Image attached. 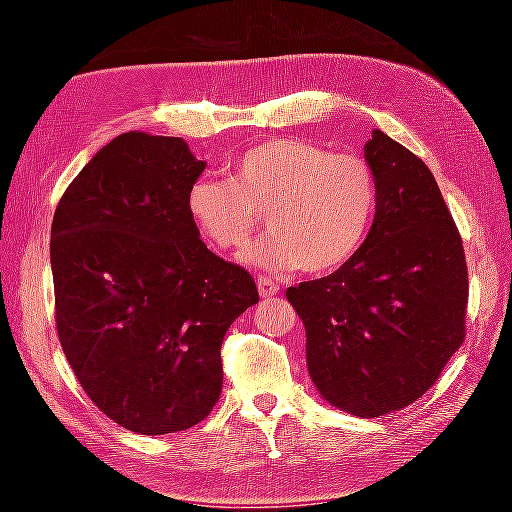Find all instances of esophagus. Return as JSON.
Listing matches in <instances>:
<instances>
[{
	"label": "esophagus",
	"instance_id": "1",
	"mask_svg": "<svg viewBox=\"0 0 512 512\" xmlns=\"http://www.w3.org/2000/svg\"><path fill=\"white\" fill-rule=\"evenodd\" d=\"M257 289H259V296H262V298H271V296H275L277 291H280L277 282L271 280V277H264V275L257 277Z\"/></svg>",
	"mask_w": 512,
	"mask_h": 512
}]
</instances>
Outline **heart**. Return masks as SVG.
I'll return each mask as SVG.
<instances>
[{
	"label": "heart",
	"mask_w": 512,
	"mask_h": 512,
	"mask_svg": "<svg viewBox=\"0 0 512 512\" xmlns=\"http://www.w3.org/2000/svg\"><path fill=\"white\" fill-rule=\"evenodd\" d=\"M377 205L379 183L366 160L298 137L253 146L232 162L230 180L198 176L185 194L196 230L221 250L244 246L266 212L271 232L241 262L275 273L348 264L368 239Z\"/></svg>",
	"instance_id": "1"
}]
</instances>
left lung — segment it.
I'll use <instances>...</instances> for the list:
<instances>
[{
  "label": "left lung",
  "mask_w": 512,
  "mask_h": 512,
  "mask_svg": "<svg viewBox=\"0 0 512 512\" xmlns=\"http://www.w3.org/2000/svg\"><path fill=\"white\" fill-rule=\"evenodd\" d=\"M363 155L379 183L368 239L332 275L289 287L287 300L323 400L379 418L427 393L461 348L467 264L427 164L377 128Z\"/></svg>",
  "instance_id": "obj_1"
}]
</instances>
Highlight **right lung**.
Wrapping results in <instances>:
<instances>
[{
    "instance_id": "right-lung-1",
    "label": "right lung",
    "mask_w": 512,
    "mask_h": 512,
    "mask_svg": "<svg viewBox=\"0 0 512 512\" xmlns=\"http://www.w3.org/2000/svg\"><path fill=\"white\" fill-rule=\"evenodd\" d=\"M205 171L183 137L124 133L65 189L51 223L56 327L83 391L142 436L185 431L221 395V343L259 300L201 241L185 194Z\"/></svg>"
}]
</instances>
